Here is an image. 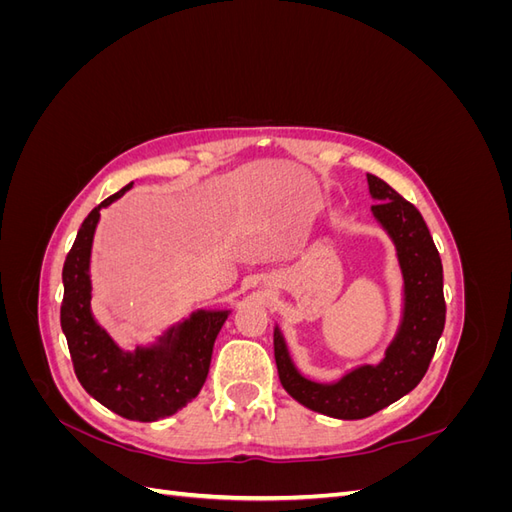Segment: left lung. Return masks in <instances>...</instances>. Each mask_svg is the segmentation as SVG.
Wrapping results in <instances>:
<instances>
[{
    "label": "left lung",
    "instance_id": "left-lung-1",
    "mask_svg": "<svg viewBox=\"0 0 512 512\" xmlns=\"http://www.w3.org/2000/svg\"><path fill=\"white\" fill-rule=\"evenodd\" d=\"M371 215L395 247L401 273V318L384 356L356 365L331 382L305 376L294 363L280 324L273 329L275 363L286 393L301 406L342 421H359L395 404L423 380L444 331L442 260L423 215L391 185L367 175Z\"/></svg>",
    "mask_w": 512,
    "mask_h": 512
}]
</instances>
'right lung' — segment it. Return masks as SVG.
<instances>
[{
    "label": "right lung",
    "instance_id": "1",
    "mask_svg": "<svg viewBox=\"0 0 512 512\" xmlns=\"http://www.w3.org/2000/svg\"><path fill=\"white\" fill-rule=\"evenodd\" d=\"M134 183L106 198L91 211L64 265L61 331L68 339L76 378L96 401L115 414L138 423L173 416L203 389L213 344L230 309L200 307L170 324L153 342L121 348L96 320L91 309V252L102 209L132 190Z\"/></svg>",
    "mask_w": 512,
    "mask_h": 512
}]
</instances>
